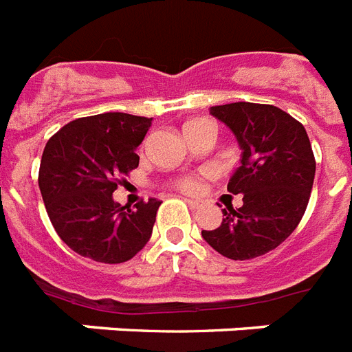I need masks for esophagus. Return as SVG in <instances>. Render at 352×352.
<instances>
[{
    "label": "esophagus",
    "instance_id": "obj_1",
    "mask_svg": "<svg viewBox=\"0 0 352 352\" xmlns=\"http://www.w3.org/2000/svg\"><path fill=\"white\" fill-rule=\"evenodd\" d=\"M185 204L189 205L190 209H199V207H201V204H199L198 199H189V198H185Z\"/></svg>",
    "mask_w": 352,
    "mask_h": 352
}]
</instances>
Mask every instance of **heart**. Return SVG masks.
<instances>
[{"instance_id":"1","label":"heart","mask_w":352,"mask_h":352,"mask_svg":"<svg viewBox=\"0 0 352 352\" xmlns=\"http://www.w3.org/2000/svg\"><path fill=\"white\" fill-rule=\"evenodd\" d=\"M199 127H214L212 123L207 122V120H201V118H198V120H190V122H187L184 125V132L185 134H189L190 131H196V129ZM174 187L178 190H182V192H187V194H196L199 192V189H201V182H199L198 176H194V174H187V176H179V178L174 179Z\"/></svg>"}]
</instances>
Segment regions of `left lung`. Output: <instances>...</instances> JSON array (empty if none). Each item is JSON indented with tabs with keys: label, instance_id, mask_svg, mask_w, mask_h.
<instances>
[{
	"label": "left lung",
	"instance_id": "8db88e82",
	"mask_svg": "<svg viewBox=\"0 0 352 352\" xmlns=\"http://www.w3.org/2000/svg\"><path fill=\"white\" fill-rule=\"evenodd\" d=\"M210 114L234 132L241 165L229 179L230 194L243 205H227L218 229L201 230L204 240L230 260H252L285 241L302 221L313 189L316 162L302 123L265 103H227Z\"/></svg>",
	"mask_w": 352,
	"mask_h": 352
}]
</instances>
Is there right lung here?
I'll return each instance as SVG.
<instances>
[{
	"instance_id": "add662e5",
	"label": "right lung",
	"mask_w": 352,
	"mask_h": 352,
	"mask_svg": "<svg viewBox=\"0 0 352 352\" xmlns=\"http://www.w3.org/2000/svg\"><path fill=\"white\" fill-rule=\"evenodd\" d=\"M153 118L105 112L78 118L45 145L38 184L61 240L100 263H123L147 245L162 201L132 209L112 199L123 176L138 167L136 147Z\"/></svg>"
}]
</instances>
